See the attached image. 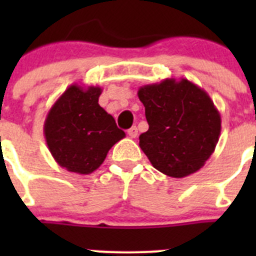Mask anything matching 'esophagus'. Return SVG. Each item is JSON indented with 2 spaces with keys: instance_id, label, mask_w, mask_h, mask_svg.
<instances>
[{
  "instance_id": "esophagus-1",
  "label": "esophagus",
  "mask_w": 256,
  "mask_h": 256,
  "mask_svg": "<svg viewBox=\"0 0 256 256\" xmlns=\"http://www.w3.org/2000/svg\"><path fill=\"white\" fill-rule=\"evenodd\" d=\"M128 136H130V138H136L137 137V134H138V130H137V126H132V128H130L128 130Z\"/></svg>"
}]
</instances>
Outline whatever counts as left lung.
I'll use <instances>...</instances> for the list:
<instances>
[{
    "instance_id": "8db88e82",
    "label": "left lung",
    "mask_w": 256,
    "mask_h": 256,
    "mask_svg": "<svg viewBox=\"0 0 256 256\" xmlns=\"http://www.w3.org/2000/svg\"><path fill=\"white\" fill-rule=\"evenodd\" d=\"M148 130L140 136L155 169L183 178L204 166L220 136V114L209 94L188 79L166 78L138 90Z\"/></svg>"
}]
</instances>
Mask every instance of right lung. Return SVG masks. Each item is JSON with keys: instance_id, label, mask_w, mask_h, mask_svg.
Returning a JSON list of instances; mask_svg holds the SVG:
<instances>
[{"instance_id": "obj_1", "label": "right lung", "mask_w": 256, "mask_h": 256, "mask_svg": "<svg viewBox=\"0 0 256 256\" xmlns=\"http://www.w3.org/2000/svg\"><path fill=\"white\" fill-rule=\"evenodd\" d=\"M102 88L74 83L50 108L44 138L60 166L78 174L100 168L108 150L126 137L114 118L98 105Z\"/></svg>"}]
</instances>
